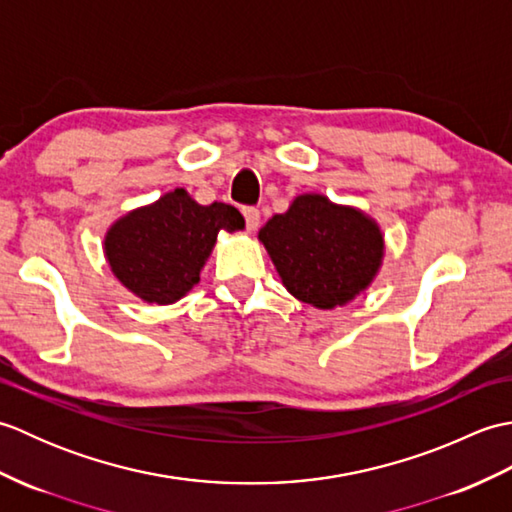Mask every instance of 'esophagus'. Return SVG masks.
Here are the masks:
<instances>
[{
    "label": "esophagus",
    "mask_w": 512,
    "mask_h": 512,
    "mask_svg": "<svg viewBox=\"0 0 512 512\" xmlns=\"http://www.w3.org/2000/svg\"><path fill=\"white\" fill-rule=\"evenodd\" d=\"M242 213H244V220H246V228H248V231H257V226H259V211L255 209V206H244Z\"/></svg>",
    "instance_id": "34e87169"
}]
</instances>
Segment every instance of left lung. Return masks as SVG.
Segmentation results:
<instances>
[{
    "mask_svg": "<svg viewBox=\"0 0 512 512\" xmlns=\"http://www.w3.org/2000/svg\"><path fill=\"white\" fill-rule=\"evenodd\" d=\"M257 239L290 295L319 310L347 306L383 268L385 235L374 217L321 193L297 195Z\"/></svg>",
    "mask_w": 512,
    "mask_h": 512,
    "instance_id": "1",
    "label": "left lung"
}]
</instances>
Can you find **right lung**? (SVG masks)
I'll return each instance as SVG.
<instances>
[{"label": "right lung", "mask_w": 512, "mask_h": 512, "mask_svg": "<svg viewBox=\"0 0 512 512\" xmlns=\"http://www.w3.org/2000/svg\"><path fill=\"white\" fill-rule=\"evenodd\" d=\"M244 226L235 206H204L176 187L114 220L103 237L105 262L134 297L169 306L198 286L217 233L244 231Z\"/></svg>", "instance_id": "1"}]
</instances>
